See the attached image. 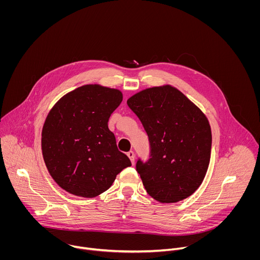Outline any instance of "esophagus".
Returning a JSON list of instances; mask_svg holds the SVG:
<instances>
[{
	"mask_svg": "<svg viewBox=\"0 0 260 260\" xmlns=\"http://www.w3.org/2000/svg\"><path fill=\"white\" fill-rule=\"evenodd\" d=\"M126 154H127V156L129 157V159H131V161H132V164L134 165V164H135V152L131 150V151H128Z\"/></svg>",
	"mask_w": 260,
	"mask_h": 260,
	"instance_id": "esophagus-1",
	"label": "esophagus"
}]
</instances>
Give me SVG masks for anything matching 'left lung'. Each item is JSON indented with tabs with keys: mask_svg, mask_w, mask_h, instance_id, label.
Returning a JSON list of instances; mask_svg holds the SVG:
<instances>
[{
	"mask_svg": "<svg viewBox=\"0 0 260 260\" xmlns=\"http://www.w3.org/2000/svg\"><path fill=\"white\" fill-rule=\"evenodd\" d=\"M127 105L149 139L150 158L136 165L148 194L164 204L190 197L202 184L211 157L206 115L171 85L144 89Z\"/></svg>",
	"mask_w": 260,
	"mask_h": 260,
	"instance_id": "8db88e82",
	"label": "left lung"
}]
</instances>
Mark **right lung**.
<instances>
[{
    "label": "right lung",
    "mask_w": 260,
    "mask_h": 260,
    "mask_svg": "<svg viewBox=\"0 0 260 260\" xmlns=\"http://www.w3.org/2000/svg\"><path fill=\"white\" fill-rule=\"evenodd\" d=\"M121 102L120 90L87 84L63 95L50 110L42 129V154L49 174L66 191L98 197L132 166L108 127Z\"/></svg>",
    "instance_id": "right-lung-1"
}]
</instances>
